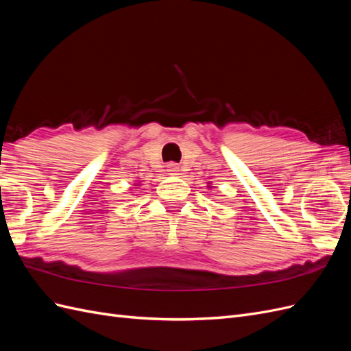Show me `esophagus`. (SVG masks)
I'll list each match as a JSON object with an SVG mask.
<instances>
[{
  "label": "esophagus",
  "mask_w": 351,
  "mask_h": 351,
  "mask_svg": "<svg viewBox=\"0 0 351 351\" xmlns=\"http://www.w3.org/2000/svg\"><path fill=\"white\" fill-rule=\"evenodd\" d=\"M167 171H168V174H177L178 165L174 164V162H169V164L167 165Z\"/></svg>",
  "instance_id": "1"
}]
</instances>
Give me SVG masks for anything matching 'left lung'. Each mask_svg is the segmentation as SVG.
Segmentation results:
<instances>
[{
    "instance_id": "1",
    "label": "left lung",
    "mask_w": 351,
    "mask_h": 351,
    "mask_svg": "<svg viewBox=\"0 0 351 351\" xmlns=\"http://www.w3.org/2000/svg\"><path fill=\"white\" fill-rule=\"evenodd\" d=\"M209 187H210V186H209Z\"/></svg>"
}]
</instances>
